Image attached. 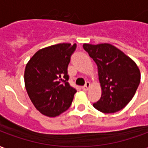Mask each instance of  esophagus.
I'll return each mask as SVG.
<instances>
[{"label":"esophagus","instance_id":"34e87169","mask_svg":"<svg viewBox=\"0 0 148 148\" xmlns=\"http://www.w3.org/2000/svg\"><path fill=\"white\" fill-rule=\"evenodd\" d=\"M90 82H87L86 83V85H85V86L82 87V90H85V91H87V90L90 89Z\"/></svg>","mask_w":148,"mask_h":148}]
</instances>
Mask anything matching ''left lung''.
<instances>
[{"label":"left lung","instance_id":"1","mask_svg":"<svg viewBox=\"0 0 148 148\" xmlns=\"http://www.w3.org/2000/svg\"><path fill=\"white\" fill-rule=\"evenodd\" d=\"M83 48L96 62L101 97L93 107L104 113H113L127 106L140 82L136 63L109 43H84Z\"/></svg>","mask_w":148,"mask_h":148}]
</instances>
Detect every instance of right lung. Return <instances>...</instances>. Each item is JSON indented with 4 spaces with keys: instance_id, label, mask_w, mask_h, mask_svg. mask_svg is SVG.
<instances>
[{
    "instance_id": "obj_1",
    "label": "right lung",
    "mask_w": 148,
    "mask_h": 148,
    "mask_svg": "<svg viewBox=\"0 0 148 148\" xmlns=\"http://www.w3.org/2000/svg\"><path fill=\"white\" fill-rule=\"evenodd\" d=\"M76 43H58L40 49L30 58L24 71L29 98L42 114L55 117L66 111L77 92L68 82V65Z\"/></svg>"
}]
</instances>
